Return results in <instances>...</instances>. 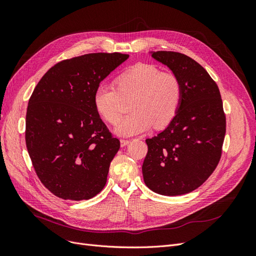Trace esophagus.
Wrapping results in <instances>:
<instances>
[{"instance_id":"34e87169","label":"esophagus","mask_w":256,"mask_h":256,"mask_svg":"<svg viewBox=\"0 0 256 256\" xmlns=\"http://www.w3.org/2000/svg\"><path fill=\"white\" fill-rule=\"evenodd\" d=\"M129 143H130V140H125V138H122V140H120V146L122 147L127 146Z\"/></svg>"}]
</instances>
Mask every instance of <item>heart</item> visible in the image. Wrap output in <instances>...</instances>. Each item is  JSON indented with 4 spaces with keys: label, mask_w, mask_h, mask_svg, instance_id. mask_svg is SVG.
I'll return each mask as SVG.
<instances>
[{
    "label": "heart",
    "mask_w": 256,
    "mask_h": 256,
    "mask_svg": "<svg viewBox=\"0 0 256 256\" xmlns=\"http://www.w3.org/2000/svg\"><path fill=\"white\" fill-rule=\"evenodd\" d=\"M113 85L100 83L94 92V106L100 118L115 125L122 114V99L132 98L129 116L115 127L122 136L145 132L152 125L164 128L180 110L182 88L178 76L152 64L138 63L116 76Z\"/></svg>",
    "instance_id": "b5f03b06"
}]
</instances>
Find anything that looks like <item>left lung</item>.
<instances>
[{
  "label": "left lung",
  "mask_w": 256,
  "mask_h": 256,
  "mask_svg": "<svg viewBox=\"0 0 256 256\" xmlns=\"http://www.w3.org/2000/svg\"><path fill=\"white\" fill-rule=\"evenodd\" d=\"M180 80V110L152 138L142 166L145 184L162 196H182L198 188L218 166L226 136V114L218 85L198 62L173 51L152 52Z\"/></svg>",
  "instance_id": "obj_1"
}]
</instances>
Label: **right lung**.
I'll list each match as a JSON object with an SVG mask.
<instances>
[{
	"mask_svg": "<svg viewBox=\"0 0 256 256\" xmlns=\"http://www.w3.org/2000/svg\"><path fill=\"white\" fill-rule=\"evenodd\" d=\"M129 58L90 53L51 67L28 100L26 143L42 184L63 200L97 196L120 150L94 106V92Z\"/></svg>",
	"mask_w": 256,
	"mask_h": 256,
	"instance_id": "1",
	"label": "right lung"
}]
</instances>
